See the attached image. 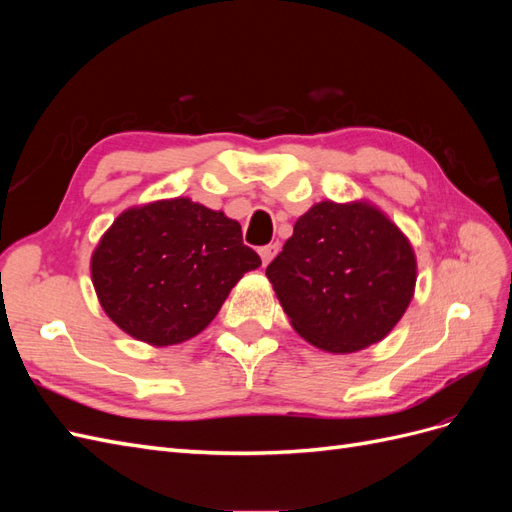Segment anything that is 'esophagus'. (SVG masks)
Masks as SVG:
<instances>
[{"instance_id":"1","label":"esophagus","mask_w":512,"mask_h":512,"mask_svg":"<svg viewBox=\"0 0 512 512\" xmlns=\"http://www.w3.org/2000/svg\"><path fill=\"white\" fill-rule=\"evenodd\" d=\"M280 252V243H269V245H262L260 250H258V254H260V258H262V265H269L271 262V258Z\"/></svg>"}]
</instances>
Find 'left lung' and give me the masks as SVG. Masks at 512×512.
Returning <instances> with one entry per match:
<instances>
[{
    "instance_id": "obj_1",
    "label": "left lung",
    "mask_w": 512,
    "mask_h": 512,
    "mask_svg": "<svg viewBox=\"0 0 512 512\" xmlns=\"http://www.w3.org/2000/svg\"><path fill=\"white\" fill-rule=\"evenodd\" d=\"M267 277L294 331L344 354L380 342L404 316L416 260L378 209L324 200L294 224Z\"/></svg>"
}]
</instances>
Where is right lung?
Wrapping results in <instances>:
<instances>
[{
  "mask_svg": "<svg viewBox=\"0 0 512 512\" xmlns=\"http://www.w3.org/2000/svg\"><path fill=\"white\" fill-rule=\"evenodd\" d=\"M260 256L224 213L173 198L121 213L91 258L104 312L153 346L198 335Z\"/></svg>",
  "mask_w": 512,
  "mask_h": 512,
  "instance_id": "1",
  "label": "right lung"
}]
</instances>
